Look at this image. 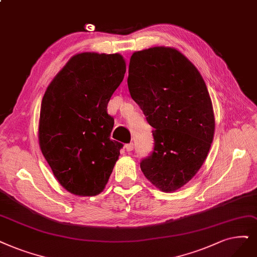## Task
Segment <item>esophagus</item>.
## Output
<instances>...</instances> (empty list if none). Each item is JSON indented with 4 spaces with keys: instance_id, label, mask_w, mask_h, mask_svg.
<instances>
[{
    "instance_id": "1",
    "label": "esophagus",
    "mask_w": 257,
    "mask_h": 257,
    "mask_svg": "<svg viewBox=\"0 0 257 257\" xmlns=\"http://www.w3.org/2000/svg\"><path fill=\"white\" fill-rule=\"evenodd\" d=\"M125 148H126L127 151H132L135 148V145H134V143H129V144L125 145Z\"/></svg>"
}]
</instances>
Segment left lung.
<instances>
[{
  "label": "left lung",
  "instance_id": "obj_1",
  "mask_svg": "<svg viewBox=\"0 0 257 257\" xmlns=\"http://www.w3.org/2000/svg\"><path fill=\"white\" fill-rule=\"evenodd\" d=\"M127 82L154 128V153L141 162L142 172L160 191L175 192L198 173L214 139L206 84L196 66L169 46L132 54Z\"/></svg>",
  "mask_w": 257,
  "mask_h": 257
}]
</instances>
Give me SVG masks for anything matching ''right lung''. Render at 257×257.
I'll return each instance as SVG.
<instances>
[{"label": "right lung", "instance_id": "obj_1", "mask_svg": "<svg viewBox=\"0 0 257 257\" xmlns=\"http://www.w3.org/2000/svg\"><path fill=\"white\" fill-rule=\"evenodd\" d=\"M126 73L116 54H76L47 87L41 102L39 145L55 178L69 193L100 194L122 144L110 139L108 102Z\"/></svg>", "mask_w": 257, "mask_h": 257}]
</instances>
